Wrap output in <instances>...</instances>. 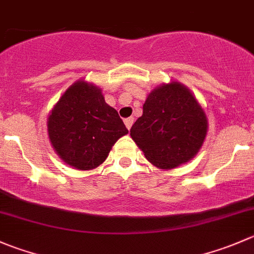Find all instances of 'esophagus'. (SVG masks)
Returning <instances> with one entry per match:
<instances>
[{
    "instance_id": "34e87169",
    "label": "esophagus",
    "mask_w": 254,
    "mask_h": 254,
    "mask_svg": "<svg viewBox=\"0 0 254 254\" xmlns=\"http://www.w3.org/2000/svg\"><path fill=\"white\" fill-rule=\"evenodd\" d=\"M125 123V127H127V130H130V127H132V124H134V118L130 117V118H127V119L124 120Z\"/></svg>"
}]
</instances>
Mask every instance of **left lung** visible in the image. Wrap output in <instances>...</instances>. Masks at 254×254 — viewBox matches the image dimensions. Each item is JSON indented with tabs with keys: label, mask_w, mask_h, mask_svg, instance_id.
Segmentation results:
<instances>
[{
	"label": "left lung",
	"mask_w": 254,
	"mask_h": 254,
	"mask_svg": "<svg viewBox=\"0 0 254 254\" xmlns=\"http://www.w3.org/2000/svg\"><path fill=\"white\" fill-rule=\"evenodd\" d=\"M208 129L205 110L191 90L172 80L149 93L130 136L147 161L170 170L186 164L202 147Z\"/></svg>",
	"instance_id": "8db88e82"
}]
</instances>
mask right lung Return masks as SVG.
Instances as JSON below:
<instances>
[{"label": "right lung", "mask_w": 254, "mask_h": 254, "mask_svg": "<svg viewBox=\"0 0 254 254\" xmlns=\"http://www.w3.org/2000/svg\"><path fill=\"white\" fill-rule=\"evenodd\" d=\"M48 136L56 154L77 170L102 165L127 129L102 89L80 79L59 98L47 119Z\"/></svg>", "instance_id": "right-lung-1"}]
</instances>
